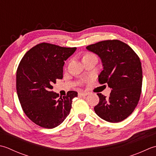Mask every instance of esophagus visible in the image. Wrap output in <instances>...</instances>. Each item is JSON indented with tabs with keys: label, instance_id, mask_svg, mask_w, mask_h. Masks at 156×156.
<instances>
[{
	"label": "esophagus",
	"instance_id": "34e87169",
	"mask_svg": "<svg viewBox=\"0 0 156 156\" xmlns=\"http://www.w3.org/2000/svg\"><path fill=\"white\" fill-rule=\"evenodd\" d=\"M88 95V93H86V92H80L79 93V96H82V97H85Z\"/></svg>",
	"mask_w": 156,
	"mask_h": 156
}]
</instances>
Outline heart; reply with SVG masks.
Wrapping results in <instances>:
<instances>
[{
    "label": "heart",
    "instance_id": "b5f03b06",
    "mask_svg": "<svg viewBox=\"0 0 156 156\" xmlns=\"http://www.w3.org/2000/svg\"><path fill=\"white\" fill-rule=\"evenodd\" d=\"M94 56V55H92V54H87V55H85L83 56V58H87V57H90V56Z\"/></svg>",
    "mask_w": 156,
    "mask_h": 156
}]
</instances>
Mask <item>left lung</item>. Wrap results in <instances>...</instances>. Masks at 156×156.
<instances>
[{"label":"left lung","instance_id":"obj_1","mask_svg":"<svg viewBox=\"0 0 156 156\" xmlns=\"http://www.w3.org/2000/svg\"><path fill=\"white\" fill-rule=\"evenodd\" d=\"M100 57L104 66L98 76L100 84L112 89L108 98L97 94L100 101L94 111L101 119L119 122L131 115L137 106L142 87V68L138 55L119 40H108L86 47Z\"/></svg>","mask_w":156,"mask_h":156}]
</instances>
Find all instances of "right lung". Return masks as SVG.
<instances>
[{"label": "right lung", "mask_w": 156, "mask_h": 156, "mask_svg": "<svg viewBox=\"0 0 156 156\" xmlns=\"http://www.w3.org/2000/svg\"><path fill=\"white\" fill-rule=\"evenodd\" d=\"M77 48L40 43L28 50L21 60L16 75V88L24 113L37 125L53 129L60 125L71 111L77 92L65 96L51 91L52 84L63 77L65 60Z\"/></svg>", "instance_id": "obj_1"}]
</instances>
